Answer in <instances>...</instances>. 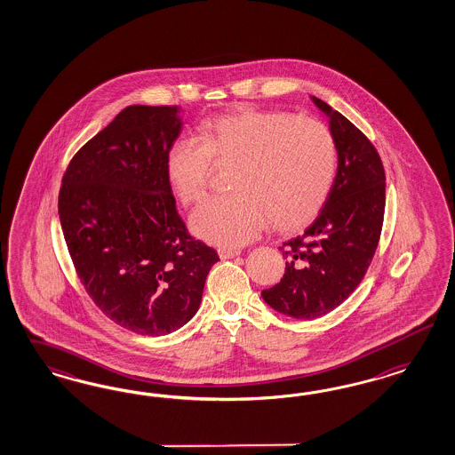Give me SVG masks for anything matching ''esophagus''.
<instances>
[{
  "label": "esophagus",
  "mask_w": 455,
  "mask_h": 455,
  "mask_svg": "<svg viewBox=\"0 0 455 455\" xmlns=\"http://www.w3.org/2000/svg\"><path fill=\"white\" fill-rule=\"evenodd\" d=\"M240 253L242 251L236 250V248H219V257H220L221 260H230V259L238 257Z\"/></svg>",
  "instance_id": "1"
}]
</instances>
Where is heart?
Returning <instances> with one entry per match:
<instances>
[{"instance_id": "b5f03b06", "label": "heart", "mask_w": 455, "mask_h": 455, "mask_svg": "<svg viewBox=\"0 0 455 455\" xmlns=\"http://www.w3.org/2000/svg\"><path fill=\"white\" fill-rule=\"evenodd\" d=\"M200 140L180 137L166 150V179L181 204L198 202L217 165L236 164L232 195L210 196L190 219L193 234L240 247L274 223L293 232L317 219L337 170L331 130L290 111L236 108L208 120Z\"/></svg>"}]
</instances>
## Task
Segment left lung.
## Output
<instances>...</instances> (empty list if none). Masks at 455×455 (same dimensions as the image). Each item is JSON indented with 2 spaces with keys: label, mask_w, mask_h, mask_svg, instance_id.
<instances>
[{
  "label": "left lung",
  "mask_w": 455,
  "mask_h": 455,
  "mask_svg": "<svg viewBox=\"0 0 455 455\" xmlns=\"http://www.w3.org/2000/svg\"><path fill=\"white\" fill-rule=\"evenodd\" d=\"M339 166L329 198L305 234L280 247L283 278L262 297L274 310L312 320L329 314L357 289L372 262L384 223L386 172L371 140L325 101Z\"/></svg>",
  "instance_id": "8db88e82"
}]
</instances>
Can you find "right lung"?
I'll use <instances>...</instances> for the list:
<instances>
[{"instance_id":"obj_1","label":"right lung","mask_w":455,"mask_h":455,"mask_svg":"<svg viewBox=\"0 0 455 455\" xmlns=\"http://www.w3.org/2000/svg\"><path fill=\"white\" fill-rule=\"evenodd\" d=\"M179 111L126 107L71 158L58 196L86 293L115 323L150 337L192 320L219 262L213 248L188 234L166 179Z\"/></svg>"}]
</instances>
